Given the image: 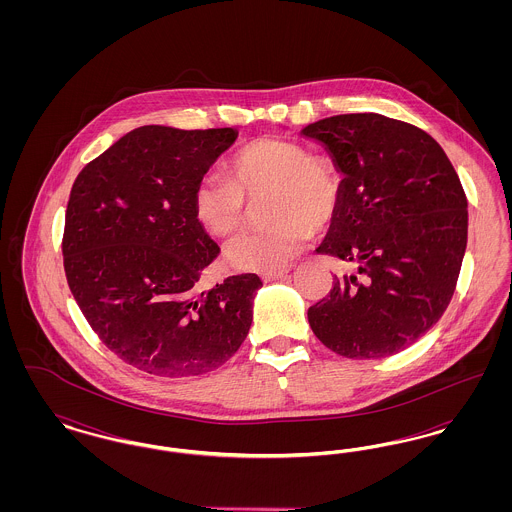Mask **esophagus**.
Returning <instances> with one entry per match:
<instances>
[{
  "instance_id": "1",
  "label": "esophagus",
  "mask_w": 512,
  "mask_h": 512,
  "mask_svg": "<svg viewBox=\"0 0 512 512\" xmlns=\"http://www.w3.org/2000/svg\"><path fill=\"white\" fill-rule=\"evenodd\" d=\"M284 276H288V270H274V272H265V274H263V280H265V282H272V280H280V278H284Z\"/></svg>"
}]
</instances>
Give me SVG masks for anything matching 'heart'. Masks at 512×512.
<instances>
[{
    "mask_svg": "<svg viewBox=\"0 0 512 512\" xmlns=\"http://www.w3.org/2000/svg\"><path fill=\"white\" fill-rule=\"evenodd\" d=\"M265 230L249 232L226 247V261L251 272L282 270L340 213L343 176L332 159L315 157L309 147L263 138L228 163V178L207 174L195 188V215L219 236L236 234L245 222V197L267 194Z\"/></svg>",
    "mask_w": 512,
    "mask_h": 512,
    "instance_id": "b5f03b06",
    "label": "heart"
}]
</instances>
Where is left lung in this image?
Returning a JSON list of instances; mask_svg holds the SVG:
<instances>
[{
  "instance_id": "1",
  "label": "left lung",
  "mask_w": 512,
  "mask_h": 512,
  "mask_svg": "<svg viewBox=\"0 0 512 512\" xmlns=\"http://www.w3.org/2000/svg\"><path fill=\"white\" fill-rule=\"evenodd\" d=\"M301 136L322 144L343 174L340 213L317 253L357 265L334 278L309 324L347 359L399 353L455 292L468 234L461 180L430 134L378 113L328 117Z\"/></svg>"
}]
</instances>
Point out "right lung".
<instances>
[{"mask_svg":"<svg viewBox=\"0 0 512 512\" xmlns=\"http://www.w3.org/2000/svg\"><path fill=\"white\" fill-rule=\"evenodd\" d=\"M236 138L234 128L147 124L74 180L63 234L69 288L99 340L149 374L215 370L249 332L257 274L199 288L219 245L195 215V188Z\"/></svg>","mask_w":512,"mask_h":512,"instance_id":"add662e5","label":"right lung"}]
</instances>
